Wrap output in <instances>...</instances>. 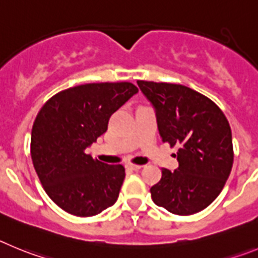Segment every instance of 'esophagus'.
Segmentation results:
<instances>
[{
  "label": "esophagus",
  "mask_w": 258,
  "mask_h": 258,
  "mask_svg": "<svg viewBox=\"0 0 258 258\" xmlns=\"http://www.w3.org/2000/svg\"><path fill=\"white\" fill-rule=\"evenodd\" d=\"M141 168V166H135V164H126V169L128 171H139Z\"/></svg>",
  "instance_id": "obj_1"
}]
</instances>
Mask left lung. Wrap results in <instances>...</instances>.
<instances>
[{
	"label": "left lung",
	"mask_w": 258,
	"mask_h": 258,
	"mask_svg": "<svg viewBox=\"0 0 258 258\" xmlns=\"http://www.w3.org/2000/svg\"><path fill=\"white\" fill-rule=\"evenodd\" d=\"M138 85L154 108L162 141L178 148L177 168H162L161 181L150 187L153 202L180 216L207 208L233 167L226 117L212 100L186 86L146 81Z\"/></svg>",
	"instance_id": "left-lung-1"
}]
</instances>
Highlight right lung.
<instances>
[{
	"label": "right lung",
	"mask_w": 258,
	"mask_h": 258,
	"mask_svg": "<svg viewBox=\"0 0 258 258\" xmlns=\"http://www.w3.org/2000/svg\"><path fill=\"white\" fill-rule=\"evenodd\" d=\"M138 92L130 82L76 86L51 97L37 114L32 161L47 196L66 212L90 217L117 202L124 167L95 161L86 149L108 130L113 113Z\"/></svg>",
	"instance_id": "add662e5"
}]
</instances>
